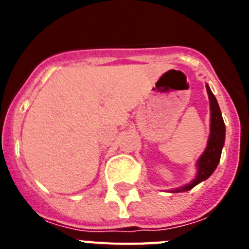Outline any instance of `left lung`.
<instances>
[{
	"mask_svg": "<svg viewBox=\"0 0 249 249\" xmlns=\"http://www.w3.org/2000/svg\"><path fill=\"white\" fill-rule=\"evenodd\" d=\"M206 89L211 102V135L210 140H208V144H207L206 151H204V153L198 160V173H197V177L190 184L171 191L173 193L190 191L191 188H193L195 186L201 183L202 181L207 179L214 172V169L217 168L219 160H221L222 148H223L224 143V135H226V127H224L223 118H222L221 109H219L217 100L213 96L212 91H211L208 86H206Z\"/></svg>",
	"mask_w": 249,
	"mask_h": 249,
	"instance_id": "1",
	"label": "left lung"
}]
</instances>
